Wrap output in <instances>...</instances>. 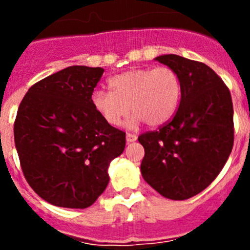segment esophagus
Masks as SVG:
<instances>
[{
	"mask_svg": "<svg viewBox=\"0 0 250 250\" xmlns=\"http://www.w3.org/2000/svg\"><path fill=\"white\" fill-rule=\"evenodd\" d=\"M138 139L136 134H131V132H127L126 134V141L127 143H132V141H135Z\"/></svg>",
	"mask_w": 250,
	"mask_h": 250,
	"instance_id": "34e87169",
	"label": "esophagus"
}]
</instances>
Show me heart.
<instances>
[{
	"label": "heart",
	"instance_id": "obj_1",
	"mask_svg": "<svg viewBox=\"0 0 250 250\" xmlns=\"http://www.w3.org/2000/svg\"><path fill=\"white\" fill-rule=\"evenodd\" d=\"M110 92L94 91L91 105L110 126H118L129 112H135L131 125L145 121L150 126L167 123L175 112L182 83L171 67L132 68L110 77Z\"/></svg>",
	"mask_w": 250,
	"mask_h": 250
}]
</instances>
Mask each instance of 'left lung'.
<instances>
[{
    "label": "left lung",
    "mask_w": 250,
    "mask_h": 250,
    "mask_svg": "<svg viewBox=\"0 0 250 250\" xmlns=\"http://www.w3.org/2000/svg\"><path fill=\"white\" fill-rule=\"evenodd\" d=\"M178 74L180 104L169 121L138 138L145 149L141 174L159 194L185 200L219 175L234 144L228 86L209 66L178 55L156 57Z\"/></svg>",
    "instance_id": "8db88e82"
}]
</instances>
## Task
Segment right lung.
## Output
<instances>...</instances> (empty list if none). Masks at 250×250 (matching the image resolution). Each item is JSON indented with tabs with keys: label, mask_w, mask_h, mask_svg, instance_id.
<instances>
[{
	"label": "right lung",
	"mask_w": 250,
	"mask_h": 250,
	"mask_svg": "<svg viewBox=\"0 0 250 250\" xmlns=\"http://www.w3.org/2000/svg\"><path fill=\"white\" fill-rule=\"evenodd\" d=\"M101 67L70 66L32 85L13 125L28 185L56 207L83 209L109 184L107 169L125 149V132L91 105Z\"/></svg>",
	"instance_id": "obj_1"
}]
</instances>
